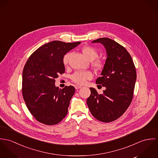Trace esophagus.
Here are the masks:
<instances>
[{"mask_svg": "<svg viewBox=\"0 0 158 158\" xmlns=\"http://www.w3.org/2000/svg\"><path fill=\"white\" fill-rule=\"evenodd\" d=\"M74 87H75V88H76V89H79V88H82V87L80 86V85H76L74 86Z\"/></svg>", "mask_w": 158, "mask_h": 158, "instance_id": "1", "label": "esophagus"}]
</instances>
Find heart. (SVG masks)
I'll list each match as a JSON object with an SVG mask.
<instances>
[{
    "label": "heart",
    "mask_w": 158,
    "mask_h": 158,
    "mask_svg": "<svg viewBox=\"0 0 158 158\" xmlns=\"http://www.w3.org/2000/svg\"><path fill=\"white\" fill-rule=\"evenodd\" d=\"M82 53L89 60L92 61L91 65L96 70H101L103 67V62L100 59H96L98 57V52L94 48L90 46H84L82 48ZM70 56V53L64 55L63 62L65 65L68 64ZM92 77V73L89 71H76L71 76V79L77 84L83 85L86 83L87 81L91 79Z\"/></svg>",
    "instance_id": "1"
}]
</instances>
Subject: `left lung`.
<instances>
[{"instance_id":"obj_1","label":"left lung","mask_w":158,"mask_h":158,"mask_svg":"<svg viewBox=\"0 0 158 158\" xmlns=\"http://www.w3.org/2000/svg\"><path fill=\"white\" fill-rule=\"evenodd\" d=\"M92 43H101L106 50V59L101 77L96 84L105 87L99 94L89 88L91 94L87 100L92 115L98 120L110 123L121 117L130 105L136 80V71L130 54L114 40L102 37Z\"/></svg>"}]
</instances>
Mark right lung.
I'll return each instance as SVG.
<instances>
[{
    "label": "right lung",
    "instance_id": "right-lung-1",
    "mask_svg": "<svg viewBox=\"0 0 158 158\" xmlns=\"http://www.w3.org/2000/svg\"><path fill=\"white\" fill-rule=\"evenodd\" d=\"M81 42L54 40L43 45L27 61L22 72V95L31 114L39 123L53 125L67 115L75 88L55 86V79L65 72L63 58Z\"/></svg>",
    "mask_w": 158,
    "mask_h": 158
}]
</instances>
